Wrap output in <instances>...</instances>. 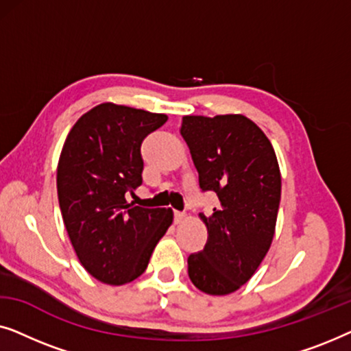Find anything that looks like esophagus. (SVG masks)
Returning <instances> with one entry per match:
<instances>
[{
  "mask_svg": "<svg viewBox=\"0 0 351 351\" xmlns=\"http://www.w3.org/2000/svg\"><path fill=\"white\" fill-rule=\"evenodd\" d=\"M186 219L185 213H180V210H174V222L176 223H182Z\"/></svg>",
  "mask_w": 351,
  "mask_h": 351,
  "instance_id": "esophagus-1",
  "label": "esophagus"
}]
</instances>
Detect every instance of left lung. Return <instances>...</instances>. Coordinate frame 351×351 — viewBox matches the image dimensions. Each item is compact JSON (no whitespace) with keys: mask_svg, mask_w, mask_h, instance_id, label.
<instances>
[{"mask_svg":"<svg viewBox=\"0 0 351 351\" xmlns=\"http://www.w3.org/2000/svg\"><path fill=\"white\" fill-rule=\"evenodd\" d=\"M180 134L201 190L219 198L213 214H199L208 243L190 254L189 276L206 294H232L251 280L271 246L281 199L275 150L243 114L184 117Z\"/></svg>","mask_w":351,"mask_h":351,"instance_id":"obj_1","label":"left lung"}]
</instances>
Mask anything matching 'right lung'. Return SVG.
I'll return each instance as SVG.
<instances>
[{"label": "right lung", "instance_id": "1", "mask_svg": "<svg viewBox=\"0 0 351 351\" xmlns=\"http://www.w3.org/2000/svg\"><path fill=\"white\" fill-rule=\"evenodd\" d=\"M162 113L100 104L71 128L57 166V195L71 246L89 275L121 286L147 270L172 223L165 208H141L126 195L142 185V141Z\"/></svg>", "mask_w": 351, "mask_h": 351}]
</instances>
